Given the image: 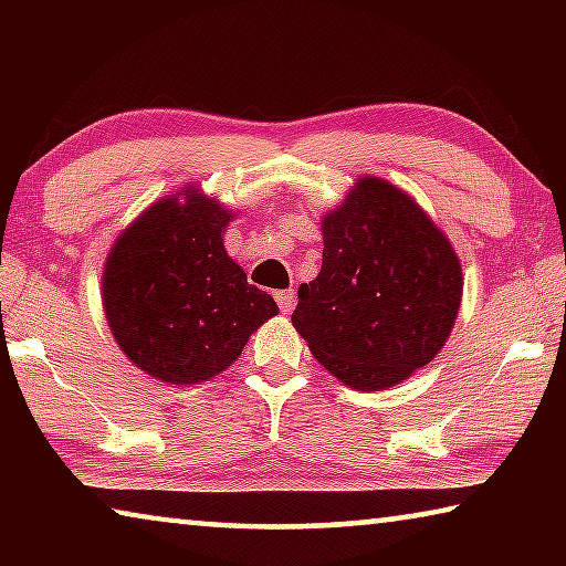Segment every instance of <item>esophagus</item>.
Returning a JSON list of instances; mask_svg holds the SVG:
<instances>
[{
    "label": "esophagus",
    "instance_id": "34e87169",
    "mask_svg": "<svg viewBox=\"0 0 566 566\" xmlns=\"http://www.w3.org/2000/svg\"><path fill=\"white\" fill-rule=\"evenodd\" d=\"M274 300H276V304H280L282 312H292L294 302H296V292L294 290H282V292L274 294Z\"/></svg>",
    "mask_w": 566,
    "mask_h": 566
}]
</instances>
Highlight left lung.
<instances>
[{"mask_svg": "<svg viewBox=\"0 0 566 566\" xmlns=\"http://www.w3.org/2000/svg\"><path fill=\"white\" fill-rule=\"evenodd\" d=\"M317 280L300 286L294 329L324 369L359 391L399 385L454 327L462 264L415 199L361 177L322 219Z\"/></svg>", "mask_w": 566, "mask_h": 566, "instance_id": "left-lung-1", "label": "left lung"}]
</instances>
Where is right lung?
I'll return each instance as SVG.
<instances>
[{
    "label": "right lung",
    "instance_id": "right-lung-1",
    "mask_svg": "<svg viewBox=\"0 0 566 566\" xmlns=\"http://www.w3.org/2000/svg\"><path fill=\"white\" fill-rule=\"evenodd\" d=\"M151 205L117 237L102 274L104 314L122 352L167 385L224 371L280 312L224 249L229 209L199 189Z\"/></svg>",
    "mask_w": 566,
    "mask_h": 566
}]
</instances>
